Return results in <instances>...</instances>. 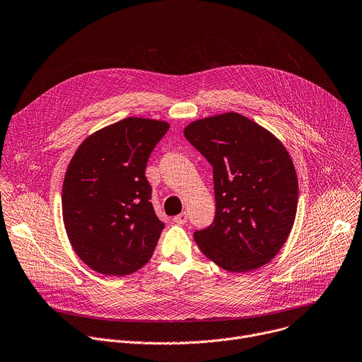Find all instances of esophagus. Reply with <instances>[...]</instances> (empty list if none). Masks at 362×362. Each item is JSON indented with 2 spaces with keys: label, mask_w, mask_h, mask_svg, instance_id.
<instances>
[{
  "label": "esophagus",
  "mask_w": 362,
  "mask_h": 362,
  "mask_svg": "<svg viewBox=\"0 0 362 362\" xmlns=\"http://www.w3.org/2000/svg\"><path fill=\"white\" fill-rule=\"evenodd\" d=\"M173 220L175 221V223H178V225H184V223H187L188 214L184 211V213H181V214H178V216H175Z\"/></svg>",
  "instance_id": "obj_1"
}]
</instances>
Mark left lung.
<instances>
[{"label":"left lung","instance_id":"obj_1","mask_svg":"<svg viewBox=\"0 0 362 362\" xmlns=\"http://www.w3.org/2000/svg\"><path fill=\"white\" fill-rule=\"evenodd\" d=\"M187 141L213 166L216 216L194 232L202 252L229 272L269 262L293 229L298 180L283 142L235 111L194 120Z\"/></svg>","mask_w":362,"mask_h":362}]
</instances>
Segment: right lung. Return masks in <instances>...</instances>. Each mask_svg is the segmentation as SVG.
<instances>
[{"instance_id":"obj_1","label":"right lung","mask_w":362,"mask_h":362,"mask_svg":"<svg viewBox=\"0 0 362 362\" xmlns=\"http://www.w3.org/2000/svg\"><path fill=\"white\" fill-rule=\"evenodd\" d=\"M168 129L163 120L127 117L75 151L62 188L64 226L75 254L95 272L124 276L151 259L165 225L145 170Z\"/></svg>"}]
</instances>
